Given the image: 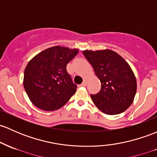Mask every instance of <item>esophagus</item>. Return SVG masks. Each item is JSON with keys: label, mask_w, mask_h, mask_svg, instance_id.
I'll use <instances>...</instances> for the list:
<instances>
[{"label": "esophagus", "mask_w": 157, "mask_h": 157, "mask_svg": "<svg viewBox=\"0 0 157 157\" xmlns=\"http://www.w3.org/2000/svg\"><path fill=\"white\" fill-rule=\"evenodd\" d=\"M87 85V80H83V83L81 84V86H86Z\"/></svg>", "instance_id": "obj_1"}]
</instances>
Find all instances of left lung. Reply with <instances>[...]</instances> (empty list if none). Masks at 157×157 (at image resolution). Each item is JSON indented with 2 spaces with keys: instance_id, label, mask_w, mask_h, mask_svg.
<instances>
[{
  "instance_id": "8db88e82",
  "label": "left lung",
  "mask_w": 157,
  "mask_h": 157,
  "mask_svg": "<svg viewBox=\"0 0 157 157\" xmlns=\"http://www.w3.org/2000/svg\"><path fill=\"white\" fill-rule=\"evenodd\" d=\"M91 64L101 87L91 95L94 105L105 114L124 112L134 101L137 81L131 67L121 56L111 49L83 51Z\"/></svg>"
}]
</instances>
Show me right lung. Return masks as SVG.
<instances>
[{
  "label": "right lung",
  "instance_id": "1",
  "mask_svg": "<svg viewBox=\"0 0 157 157\" xmlns=\"http://www.w3.org/2000/svg\"><path fill=\"white\" fill-rule=\"evenodd\" d=\"M78 52V49L55 46L29 61L25 69L23 85L33 105L45 111H53L68 101L77 86L66 66Z\"/></svg>",
  "mask_w": 157,
  "mask_h": 157
}]
</instances>
